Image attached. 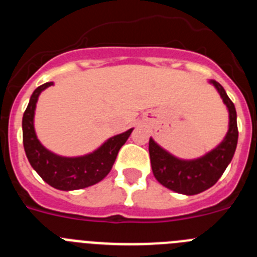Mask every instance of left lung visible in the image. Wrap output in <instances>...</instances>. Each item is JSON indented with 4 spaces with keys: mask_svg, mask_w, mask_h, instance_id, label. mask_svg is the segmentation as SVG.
I'll use <instances>...</instances> for the list:
<instances>
[{
    "mask_svg": "<svg viewBox=\"0 0 257 257\" xmlns=\"http://www.w3.org/2000/svg\"><path fill=\"white\" fill-rule=\"evenodd\" d=\"M221 96L229 112V128L216 148L196 160H180L149 139V156L154 178L163 187L180 194L193 196L216 184L234 156L238 142L237 112L233 101L219 82L210 79Z\"/></svg>",
    "mask_w": 257,
    "mask_h": 257,
    "instance_id": "8db88e82",
    "label": "left lung"
}]
</instances>
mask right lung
I'll use <instances>...</instances> for the list:
<instances>
[{
    "label": "right lung",
    "instance_id": "obj_1",
    "mask_svg": "<svg viewBox=\"0 0 257 257\" xmlns=\"http://www.w3.org/2000/svg\"><path fill=\"white\" fill-rule=\"evenodd\" d=\"M54 85L46 82L37 87L29 99L23 114V144L31 166L49 185L59 190H77L91 187L103 180L112 170L117 154L134 128L109 138L92 153L79 157H63L46 149L35 131V110L38 96L45 88Z\"/></svg>",
    "mask_w": 257,
    "mask_h": 257
}]
</instances>
